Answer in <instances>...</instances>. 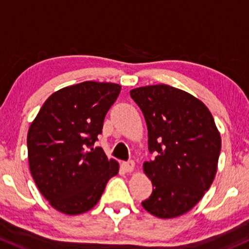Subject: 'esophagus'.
<instances>
[{
  "mask_svg": "<svg viewBox=\"0 0 249 249\" xmlns=\"http://www.w3.org/2000/svg\"><path fill=\"white\" fill-rule=\"evenodd\" d=\"M122 167H124L125 172H132L135 167V162L133 161V160H128V161H124V164H122Z\"/></svg>",
  "mask_w": 249,
  "mask_h": 249,
  "instance_id": "34e87169",
  "label": "esophagus"
}]
</instances>
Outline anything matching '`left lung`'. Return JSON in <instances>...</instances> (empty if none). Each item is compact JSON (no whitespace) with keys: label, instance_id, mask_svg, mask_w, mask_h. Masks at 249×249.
Returning <instances> with one entry per match:
<instances>
[{"label":"left lung","instance_id":"1","mask_svg":"<svg viewBox=\"0 0 249 249\" xmlns=\"http://www.w3.org/2000/svg\"><path fill=\"white\" fill-rule=\"evenodd\" d=\"M130 97L145 116L148 151L156 153L143 164L154 189L141 204L160 218L183 215L215 178L221 136L213 115L196 97L170 85L136 88Z\"/></svg>","mask_w":249,"mask_h":249}]
</instances>
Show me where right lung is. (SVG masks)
<instances>
[{
	"label": "right lung",
	"mask_w": 249,
	"mask_h": 249,
	"mask_svg": "<svg viewBox=\"0 0 249 249\" xmlns=\"http://www.w3.org/2000/svg\"><path fill=\"white\" fill-rule=\"evenodd\" d=\"M121 85L83 82L52 93L32 122L28 161L39 191L54 209L78 215L97 204L107 183L119 172L101 147L107 113Z\"/></svg>",
	"instance_id": "right-lung-1"
}]
</instances>
